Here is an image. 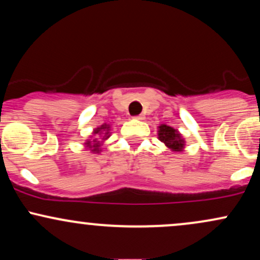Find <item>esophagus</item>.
Listing matches in <instances>:
<instances>
[{"instance_id":"obj_1","label":"esophagus","mask_w":260,"mask_h":260,"mask_svg":"<svg viewBox=\"0 0 260 260\" xmlns=\"http://www.w3.org/2000/svg\"><path fill=\"white\" fill-rule=\"evenodd\" d=\"M134 118H136V120H140V121H142V120H144V115H139V116H136V117H134Z\"/></svg>"}]
</instances>
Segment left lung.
Segmentation results:
<instances>
[{
  "label": "left lung",
  "instance_id": "obj_1",
  "mask_svg": "<svg viewBox=\"0 0 260 260\" xmlns=\"http://www.w3.org/2000/svg\"><path fill=\"white\" fill-rule=\"evenodd\" d=\"M157 128H159L157 129V138L160 142H162L174 153L183 151L186 140L183 139L182 134L177 129L168 126V124H160Z\"/></svg>",
  "mask_w": 260,
  "mask_h": 260
}]
</instances>
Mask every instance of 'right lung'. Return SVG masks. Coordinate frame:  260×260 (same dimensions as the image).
<instances>
[{
	"label": "right lung",
	"instance_id": "add662e5",
	"mask_svg": "<svg viewBox=\"0 0 260 260\" xmlns=\"http://www.w3.org/2000/svg\"><path fill=\"white\" fill-rule=\"evenodd\" d=\"M110 124L104 123L103 126L95 128L92 131V136L90 137V139H86V142L84 143L85 148L90 150V153L92 154H99L101 153V145L103 143L105 142L107 138H110Z\"/></svg>",
	"mask_w": 260,
	"mask_h": 260
}]
</instances>
